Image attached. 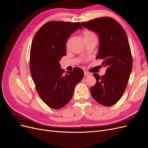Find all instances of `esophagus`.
Wrapping results in <instances>:
<instances>
[{"label": "esophagus", "mask_w": 148, "mask_h": 148, "mask_svg": "<svg viewBox=\"0 0 148 148\" xmlns=\"http://www.w3.org/2000/svg\"><path fill=\"white\" fill-rule=\"evenodd\" d=\"M84 75L85 76H89V75H91V73L88 72V71H84Z\"/></svg>", "instance_id": "1"}]
</instances>
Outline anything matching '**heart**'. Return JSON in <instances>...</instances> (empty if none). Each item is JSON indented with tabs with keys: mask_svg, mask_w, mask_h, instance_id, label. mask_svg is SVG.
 Returning <instances> with one entry per match:
<instances>
[{
	"mask_svg": "<svg viewBox=\"0 0 148 148\" xmlns=\"http://www.w3.org/2000/svg\"><path fill=\"white\" fill-rule=\"evenodd\" d=\"M82 36L84 41H86V40L90 39L93 36H96L95 34H94L92 31L89 30H84L82 32Z\"/></svg>",
	"mask_w": 148,
	"mask_h": 148,
	"instance_id": "b5f03b06",
	"label": "heart"
}]
</instances>
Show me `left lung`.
<instances>
[{
    "label": "left lung",
    "instance_id": "left-lung-1",
    "mask_svg": "<svg viewBox=\"0 0 148 148\" xmlns=\"http://www.w3.org/2000/svg\"><path fill=\"white\" fill-rule=\"evenodd\" d=\"M81 23L99 36L96 58L102 59L101 66L107 67L105 75L102 77L93 74L96 83L91 88V96L102 106H113L124 93L132 70V56L127 34L117 21L108 16Z\"/></svg>",
    "mask_w": 148,
    "mask_h": 148
}]
</instances>
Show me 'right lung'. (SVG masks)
Listing matches in <instances>:
<instances>
[{"label":"right lung","instance_id":"right-lung-1","mask_svg":"<svg viewBox=\"0 0 148 148\" xmlns=\"http://www.w3.org/2000/svg\"><path fill=\"white\" fill-rule=\"evenodd\" d=\"M79 28H83L79 22L49 21L37 31L31 44V77L40 97L53 109L68 104L75 86L83 77V71L79 67L64 74L59 64L62 57L66 56L67 39Z\"/></svg>","mask_w":148,"mask_h":148}]
</instances>
